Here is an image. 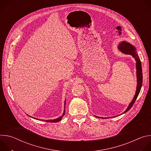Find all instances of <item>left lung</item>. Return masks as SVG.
I'll return each instance as SVG.
<instances>
[{
    "label": "left lung",
    "mask_w": 151,
    "mask_h": 151,
    "mask_svg": "<svg viewBox=\"0 0 151 151\" xmlns=\"http://www.w3.org/2000/svg\"><path fill=\"white\" fill-rule=\"evenodd\" d=\"M118 49L119 51H121L122 52L125 54H131L136 60V74H137V88L136 91V94L134 95V97L133 99V100L131 101V103L129 104L127 109L125 111V112L123 113H125L130 110L132 107L133 106V104L134 103L136 99L137 98V96H139V94L140 91L141 87L142 85V82H143V75H142V64L140 60L139 57L138 56L136 49V48L130 44V43L123 41L122 42H121L119 46ZM97 118H102V117H99L96 116Z\"/></svg>",
    "instance_id": "1"
}]
</instances>
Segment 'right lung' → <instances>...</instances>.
Here are the masks:
<instances>
[{
    "label": "right lung",
    "instance_id": "right-lung-1",
    "mask_svg": "<svg viewBox=\"0 0 151 151\" xmlns=\"http://www.w3.org/2000/svg\"><path fill=\"white\" fill-rule=\"evenodd\" d=\"M65 106H66V100H65V102H64V112H63V115L60 116V117H59V118H56V119H51V120H45L44 121H46V122H58V121H61V119H62V118H63V116L65 115ZM29 116V115H28ZM30 117H32V116H30ZM32 118H34V119H37V120H39V119H37V118H33V117H32ZM43 121V120H42Z\"/></svg>",
    "mask_w": 151,
    "mask_h": 151
}]
</instances>
